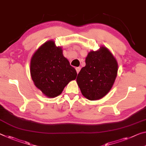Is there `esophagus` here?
<instances>
[{
  "instance_id": "1",
  "label": "esophagus",
  "mask_w": 146,
  "mask_h": 146,
  "mask_svg": "<svg viewBox=\"0 0 146 146\" xmlns=\"http://www.w3.org/2000/svg\"><path fill=\"white\" fill-rule=\"evenodd\" d=\"M76 72H77V73L78 74V73H79V72L80 71V70H81V67H76Z\"/></svg>"
}]
</instances>
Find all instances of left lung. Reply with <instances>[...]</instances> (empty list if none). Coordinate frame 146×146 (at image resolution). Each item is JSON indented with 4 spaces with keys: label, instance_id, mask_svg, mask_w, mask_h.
I'll return each mask as SVG.
<instances>
[{
    "label": "left lung",
    "instance_id": "1",
    "mask_svg": "<svg viewBox=\"0 0 146 146\" xmlns=\"http://www.w3.org/2000/svg\"><path fill=\"white\" fill-rule=\"evenodd\" d=\"M76 78L82 95L87 99H100L113 86L117 74V62L107 48L91 51Z\"/></svg>",
    "mask_w": 146,
    "mask_h": 146
}]
</instances>
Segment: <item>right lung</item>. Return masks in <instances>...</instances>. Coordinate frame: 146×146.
<instances>
[{"mask_svg":"<svg viewBox=\"0 0 146 146\" xmlns=\"http://www.w3.org/2000/svg\"><path fill=\"white\" fill-rule=\"evenodd\" d=\"M31 74L36 87L48 97L59 95L77 72L53 41L44 44L31 60Z\"/></svg>","mask_w":146,"mask_h":146,"instance_id":"add662e5","label":"right lung"}]
</instances>
